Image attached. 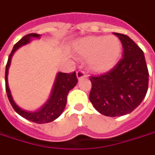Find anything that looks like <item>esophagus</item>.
I'll list each match as a JSON object with an SVG mask.
<instances>
[{
	"instance_id": "34e87169",
	"label": "esophagus",
	"mask_w": 155,
	"mask_h": 155,
	"mask_svg": "<svg viewBox=\"0 0 155 155\" xmlns=\"http://www.w3.org/2000/svg\"><path fill=\"white\" fill-rule=\"evenodd\" d=\"M87 76L84 73V71H77V78L79 80L81 78H86Z\"/></svg>"
}]
</instances>
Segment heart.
<instances>
[{
	"instance_id": "1",
	"label": "heart",
	"mask_w": 155,
	"mask_h": 155,
	"mask_svg": "<svg viewBox=\"0 0 155 155\" xmlns=\"http://www.w3.org/2000/svg\"><path fill=\"white\" fill-rule=\"evenodd\" d=\"M122 45L114 35L88 36L78 42L75 47L77 55L87 60L88 70L94 73L110 71L118 63Z\"/></svg>"
}]
</instances>
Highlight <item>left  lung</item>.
Listing matches in <instances>:
<instances>
[{
  "label": "left lung",
  "instance_id": "left-lung-1",
  "mask_svg": "<svg viewBox=\"0 0 155 155\" xmlns=\"http://www.w3.org/2000/svg\"><path fill=\"white\" fill-rule=\"evenodd\" d=\"M123 47L122 59L107 73L91 77L89 100L106 116H121L134 110L144 99L149 71L143 51L128 36L114 33Z\"/></svg>",
  "mask_w": 155,
  "mask_h": 155
}]
</instances>
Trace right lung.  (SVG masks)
Here are the masks:
<instances>
[{
    "instance_id": "right-lung-1",
    "label": "right lung",
    "mask_w": 155,
    "mask_h": 155,
    "mask_svg": "<svg viewBox=\"0 0 155 155\" xmlns=\"http://www.w3.org/2000/svg\"><path fill=\"white\" fill-rule=\"evenodd\" d=\"M40 35L38 34H28L23 36L22 39L16 44L11 52L8 57V61L6 66V74H5V81H6V91L7 94L8 100L10 101L12 108L18 115L22 116L27 120H31L33 122L38 124L48 123L55 120L58 118L61 113L63 112L65 106L67 104V94L69 91L76 86L78 83V78L76 76L75 71L72 73H64V72H58L55 80V84L53 88L51 90V94L49 100L44 104L42 107L35 111H29L20 108L18 104L15 103L13 98L11 94L9 85H8V69L10 67L12 57L14 52L22 45L28 44L33 39H39Z\"/></svg>"
}]
</instances>
